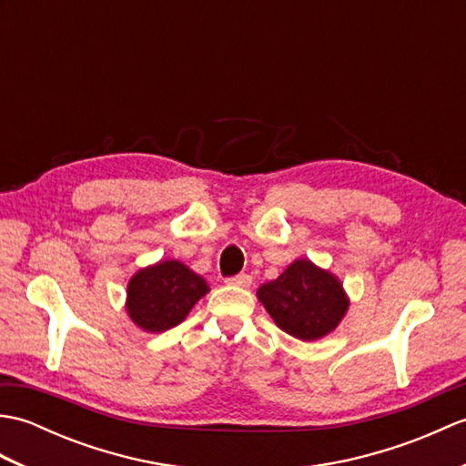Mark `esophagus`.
Here are the masks:
<instances>
[{
    "label": "esophagus",
    "mask_w": 466,
    "mask_h": 466,
    "mask_svg": "<svg viewBox=\"0 0 466 466\" xmlns=\"http://www.w3.org/2000/svg\"><path fill=\"white\" fill-rule=\"evenodd\" d=\"M226 282L232 286H240V289H248V286L252 284V279L248 274H238V276H232V279H228Z\"/></svg>",
    "instance_id": "obj_1"
}]
</instances>
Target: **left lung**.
Segmentation results:
<instances>
[{"mask_svg":"<svg viewBox=\"0 0 466 466\" xmlns=\"http://www.w3.org/2000/svg\"><path fill=\"white\" fill-rule=\"evenodd\" d=\"M256 296L280 330L304 342L334 332L350 306L339 276L309 258H296Z\"/></svg>","mask_w":466,"mask_h":466,"instance_id":"1","label":"left lung"}]
</instances>
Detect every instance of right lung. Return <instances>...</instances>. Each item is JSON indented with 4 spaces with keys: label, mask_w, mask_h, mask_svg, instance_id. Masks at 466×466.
Returning a JSON list of instances; mask_svg holds the SVG:
<instances>
[{
    "label": "right lung",
    "mask_w": 466,
    "mask_h": 466,
    "mask_svg": "<svg viewBox=\"0 0 466 466\" xmlns=\"http://www.w3.org/2000/svg\"><path fill=\"white\" fill-rule=\"evenodd\" d=\"M210 286L190 266L167 258L137 270L126 289V312L144 332L157 334L186 320Z\"/></svg>",
    "instance_id": "1"
}]
</instances>
